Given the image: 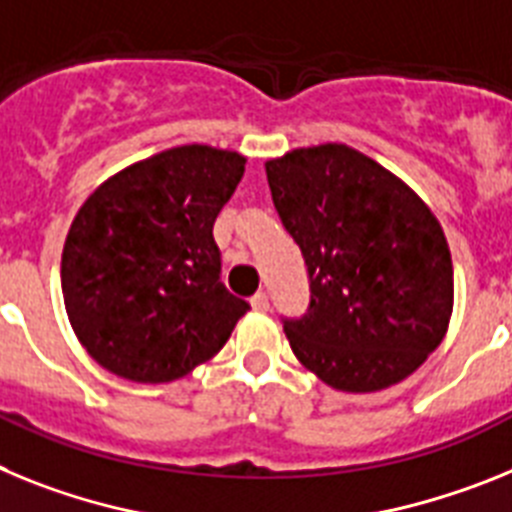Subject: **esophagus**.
I'll list each match as a JSON object with an SVG mask.
<instances>
[{"label":"esophagus","mask_w":512,"mask_h":512,"mask_svg":"<svg viewBox=\"0 0 512 512\" xmlns=\"http://www.w3.org/2000/svg\"><path fill=\"white\" fill-rule=\"evenodd\" d=\"M268 306H270V301H268V293L265 291H257L255 296H252V309L268 311Z\"/></svg>","instance_id":"34e87169"}]
</instances>
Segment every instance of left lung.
<instances>
[{
    "mask_svg": "<svg viewBox=\"0 0 512 512\" xmlns=\"http://www.w3.org/2000/svg\"><path fill=\"white\" fill-rule=\"evenodd\" d=\"M275 211L309 270V309L283 319L301 366L340 391L399 384L446 337L453 262L420 195L345 144L265 162Z\"/></svg>",
    "mask_w": 512,
    "mask_h": 512,
    "instance_id": "8db88e82",
    "label": "left lung"
}]
</instances>
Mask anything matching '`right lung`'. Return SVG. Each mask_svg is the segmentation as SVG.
Here are the masks:
<instances>
[{
  "label": "right lung",
  "instance_id": "1",
  "mask_svg": "<svg viewBox=\"0 0 512 512\" xmlns=\"http://www.w3.org/2000/svg\"><path fill=\"white\" fill-rule=\"evenodd\" d=\"M247 157L175 146L108 177L66 234L61 291L71 330L110 373L182 379L224 348L250 304L221 283L213 221Z\"/></svg>",
  "mask_w": 512,
  "mask_h": 512
}]
</instances>
